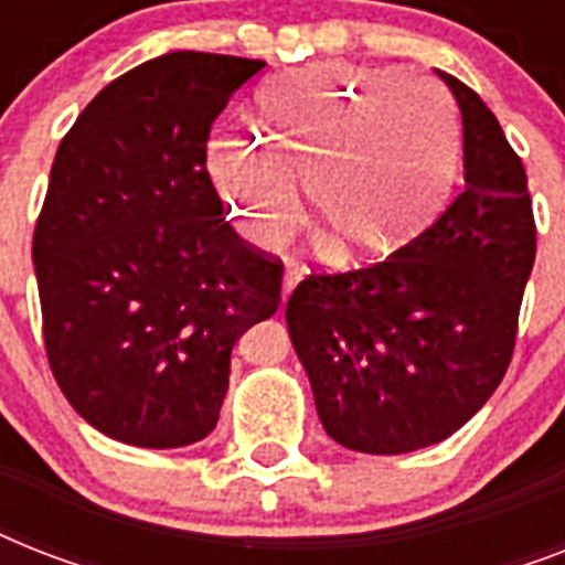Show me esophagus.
Wrapping results in <instances>:
<instances>
[{"instance_id":"esophagus-1","label":"esophagus","mask_w":565,"mask_h":565,"mask_svg":"<svg viewBox=\"0 0 565 565\" xmlns=\"http://www.w3.org/2000/svg\"><path fill=\"white\" fill-rule=\"evenodd\" d=\"M299 281H301V269H292V266H290V269L284 273V292H281L284 301H287V296H290L292 287H296Z\"/></svg>"}]
</instances>
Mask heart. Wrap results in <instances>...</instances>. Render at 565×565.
<instances>
[{
    "label": "heart",
    "mask_w": 565,
    "mask_h": 565,
    "mask_svg": "<svg viewBox=\"0 0 565 565\" xmlns=\"http://www.w3.org/2000/svg\"><path fill=\"white\" fill-rule=\"evenodd\" d=\"M252 131H220L207 170L257 248L301 216L299 181L343 260L384 257L428 228L455 188L460 135L446 96L393 66L313 64L260 93Z\"/></svg>",
    "instance_id": "heart-1"
}]
</instances>
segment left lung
Segmentation results:
<instances>
[{
  "label": "left lung",
  "mask_w": 565,
  "mask_h": 565,
  "mask_svg": "<svg viewBox=\"0 0 565 565\" xmlns=\"http://www.w3.org/2000/svg\"><path fill=\"white\" fill-rule=\"evenodd\" d=\"M463 117V188L377 264L310 273L287 299L328 437L404 455L463 428L508 372L536 257L527 175L481 96L437 73Z\"/></svg>",
  "instance_id": "obj_1"
}]
</instances>
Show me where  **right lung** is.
Listing matches in <instances>:
<instances>
[{
  "label": "right lung",
  "instance_id": "obj_1",
  "mask_svg": "<svg viewBox=\"0 0 565 565\" xmlns=\"http://www.w3.org/2000/svg\"><path fill=\"white\" fill-rule=\"evenodd\" d=\"M264 66L146 61L57 146L31 243L43 343L75 413L126 446L207 437L231 349L281 301L284 264L237 237L204 167L213 119Z\"/></svg>",
  "mask_w": 565,
  "mask_h": 565
}]
</instances>
